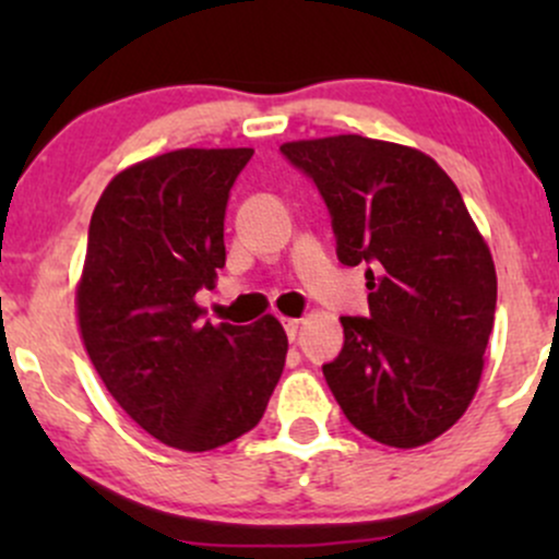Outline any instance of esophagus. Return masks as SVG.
<instances>
[{
  "label": "esophagus",
  "mask_w": 559,
  "mask_h": 559,
  "mask_svg": "<svg viewBox=\"0 0 559 559\" xmlns=\"http://www.w3.org/2000/svg\"><path fill=\"white\" fill-rule=\"evenodd\" d=\"M281 323H284V331H286V336L292 338H297V333H299V325H301V320L299 318H281Z\"/></svg>",
  "instance_id": "esophagus-1"
}]
</instances>
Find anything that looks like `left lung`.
Returning a JSON list of instances; mask_svg holds the SVG:
<instances>
[{
    "instance_id": "left-lung-1",
    "label": "left lung",
    "mask_w": 559,
    "mask_h": 559,
    "mask_svg": "<svg viewBox=\"0 0 559 559\" xmlns=\"http://www.w3.org/2000/svg\"><path fill=\"white\" fill-rule=\"evenodd\" d=\"M281 152L316 181L344 265L365 262L370 318H342L323 376L346 420L415 449L465 415L497 310V271L452 178L394 141L301 139Z\"/></svg>"
}]
</instances>
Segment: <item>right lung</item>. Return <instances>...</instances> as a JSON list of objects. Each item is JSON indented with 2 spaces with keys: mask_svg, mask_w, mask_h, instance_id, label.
Returning a JSON list of instances; mask_svg holds the SVG:
<instances>
[{
  "mask_svg": "<svg viewBox=\"0 0 559 559\" xmlns=\"http://www.w3.org/2000/svg\"><path fill=\"white\" fill-rule=\"evenodd\" d=\"M254 150H176L120 170L96 202L75 312L88 360L146 433L210 452L252 431L284 373L273 316L213 325L228 191Z\"/></svg>",
  "mask_w": 559,
  "mask_h": 559,
  "instance_id": "add662e5",
  "label": "right lung"
}]
</instances>
